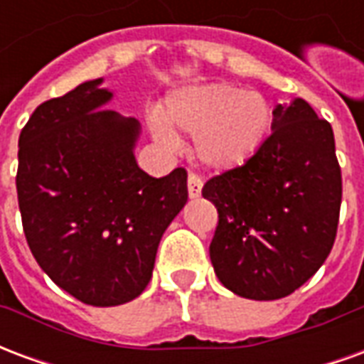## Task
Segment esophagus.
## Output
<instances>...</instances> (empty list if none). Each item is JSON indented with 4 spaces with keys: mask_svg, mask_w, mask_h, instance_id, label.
I'll return each instance as SVG.
<instances>
[{
    "mask_svg": "<svg viewBox=\"0 0 364 364\" xmlns=\"http://www.w3.org/2000/svg\"><path fill=\"white\" fill-rule=\"evenodd\" d=\"M200 189H203V179H200L197 173H189V179H187V191H189V197L197 198L198 195H200Z\"/></svg>",
    "mask_w": 364,
    "mask_h": 364,
    "instance_id": "1",
    "label": "esophagus"
}]
</instances>
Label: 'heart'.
Returning a JSON list of instances; mask_svg holds the SVG:
<instances>
[{
  "mask_svg": "<svg viewBox=\"0 0 364 364\" xmlns=\"http://www.w3.org/2000/svg\"><path fill=\"white\" fill-rule=\"evenodd\" d=\"M273 111L265 97L228 83L177 91L151 122L154 136L175 146V130L195 138L198 159L214 169H234L259 151L271 132Z\"/></svg>",
  "mask_w": 364,
  "mask_h": 364,
  "instance_id": "1",
  "label": "heart"
}]
</instances>
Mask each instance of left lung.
<instances>
[{"label":"left lung","mask_w":364,"mask_h":364,"mask_svg":"<svg viewBox=\"0 0 364 364\" xmlns=\"http://www.w3.org/2000/svg\"><path fill=\"white\" fill-rule=\"evenodd\" d=\"M273 114L259 151L203 187L218 210L210 242L216 277L252 300L289 296L323 265L343 193L328 120L304 99L279 105Z\"/></svg>","instance_id":"left-lung-1"}]
</instances>
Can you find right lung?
<instances>
[{"label":"right lung","mask_w":364,"mask_h":364,"mask_svg":"<svg viewBox=\"0 0 364 364\" xmlns=\"http://www.w3.org/2000/svg\"><path fill=\"white\" fill-rule=\"evenodd\" d=\"M101 80L44 101L19 136L17 198L44 273L90 306L140 296L159 240L187 203V171L151 177L136 164L138 122L103 105Z\"/></svg>","instance_id":"right-lung-1"}]
</instances>
